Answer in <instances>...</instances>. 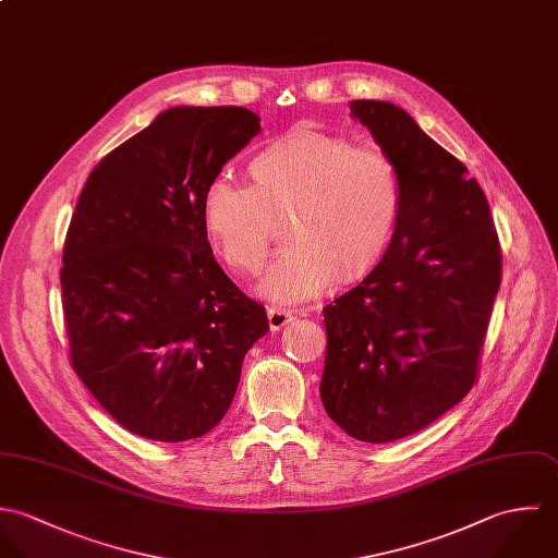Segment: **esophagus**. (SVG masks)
Returning <instances> with one entry per match:
<instances>
[{
  "label": "esophagus",
  "instance_id": "esophagus-1",
  "mask_svg": "<svg viewBox=\"0 0 558 558\" xmlns=\"http://www.w3.org/2000/svg\"><path fill=\"white\" fill-rule=\"evenodd\" d=\"M267 319H269V328H271V332H278L280 328H284V326L293 319V313H291V311H287V308L269 306V308H267Z\"/></svg>",
  "mask_w": 558,
  "mask_h": 558
}]
</instances>
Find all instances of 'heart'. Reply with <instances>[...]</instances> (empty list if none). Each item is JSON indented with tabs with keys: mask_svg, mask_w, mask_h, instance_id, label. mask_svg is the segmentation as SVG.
Returning <instances> with one entry per match:
<instances>
[{
	"mask_svg": "<svg viewBox=\"0 0 558 558\" xmlns=\"http://www.w3.org/2000/svg\"><path fill=\"white\" fill-rule=\"evenodd\" d=\"M254 183L216 174L203 218L223 263L256 274L269 252L276 216L293 214L291 241L269 265L260 289L278 302L324 293L336 278L355 280L388 247L403 205V177L379 146L295 131L250 163Z\"/></svg>",
	"mask_w": 558,
	"mask_h": 558,
	"instance_id": "obj_1",
	"label": "heart"
}]
</instances>
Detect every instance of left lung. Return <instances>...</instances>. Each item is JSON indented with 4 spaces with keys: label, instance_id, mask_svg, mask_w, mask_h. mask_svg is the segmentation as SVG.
<instances>
[{
    "label": "left lung",
    "instance_id": "1",
    "mask_svg": "<svg viewBox=\"0 0 558 558\" xmlns=\"http://www.w3.org/2000/svg\"><path fill=\"white\" fill-rule=\"evenodd\" d=\"M351 112L397 161L403 205L381 260L324 308L322 401L347 436L381 445L429 427L476 384L502 254L457 157L392 104Z\"/></svg>",
    "mask_w": 558,
    "mask_h": 558
}]
</instances>
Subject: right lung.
<instances>
[{"mask_svg":"<svg viewBox=\"0 0 558 558\" xmlns=\"http://www.w3.org/2000/svg\"><path fill=\"white\" fill-rule=\"evenodd\" d=\"M245 108H172L90 172L62 252L69 360L101 408L155 442L209 434L228 412L265 306L207 239V183L256 133Z\"/></svg>","mask_w":558,"mask_h":558,"instance_id":"add662e5","label":"right lung"}]
</instances>
